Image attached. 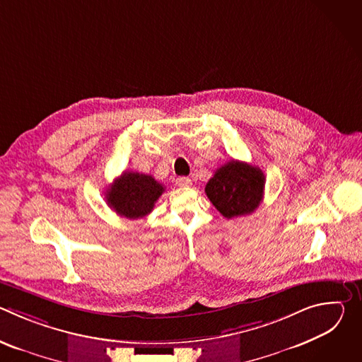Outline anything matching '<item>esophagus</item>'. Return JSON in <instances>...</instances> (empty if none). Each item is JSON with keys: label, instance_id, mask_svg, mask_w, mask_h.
I'll return each mask as SVG.
<instances>
[{"label": "esophagus", "instance_id": "34e87169", "mask_svg": "<svg viewBox=\"0 0 362 362\" xmlns=\"http://www.w3.org/2000/svg\"><path fill=\"white\" fill-rule=\"evenodd\" d=\"M176 185H177L179 187H189V186L192 185V180H190L189 177L182 176V177H177V179H176Z\"/></svg>", "mask_w": 362, "mask_h": 362}]
</instances>
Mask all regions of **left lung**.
<instances>
[{
    "mask_svg": "<svg viewBox=\"0 0 362 362\" xmlns=\"http://www.w3.org/2000/svg\"><path fill=\"white\" fill-rule=\"evenodd\" d=\"M264 190V172L239 160L219 168L204 187L206 196L228 219L255 212L262 202Z\"/></svg>",
    "mask_w": 362,
    "mask_h": 362,
    "instance_id": "1",
    "label": "left lung"
}]
</instances>
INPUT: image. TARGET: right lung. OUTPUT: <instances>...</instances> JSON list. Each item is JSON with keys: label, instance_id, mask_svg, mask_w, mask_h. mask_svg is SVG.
Wrapping results in <instances>:
<instances>
[{"label": "right lung", "instance_id": "right-lung-1", "mask_svg": "<svg viewBox=\"0 0 362 362\" xmlns=\"http://www.w3.org/2000/svg\"><path fill=\"white\" fill-rule=\"evenodd\" d=\"M165 187L150 175L124 172L106 192L107 204L120 216L140 219L147 216Z\"/></svg>", "mask_w": 362, "mask_h": 362}]
</instances>
